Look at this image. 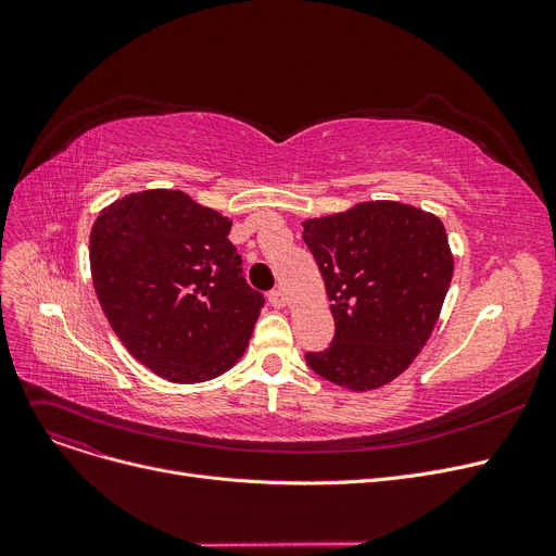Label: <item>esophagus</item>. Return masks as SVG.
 Returning <instances> with one entry per match:
<instances>
[{
  "label": "esophagus",
  "instance_id": "obj_1",
  "mask_svg": "<svg viewBox=\"0 0 556 556\" xmlns=\"http://www.w3.org/2000/svg\"><path fill=\"white\" fill-rule=\"evenodd\" d=\"M268 302L275 306V308H283L286 306V293H283V290L281 288H277V290H273V293L268 295Z\"/></svg>",
  "mask_w": 556,
  "mask_h": 556
}]
</instances>
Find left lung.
<instances>
[{
    "label": "left lung",
    "mask_w": 556,
    "mask_h": 556,
    "mask_svg": "<svg viewBox=\"0 0 556 556\" xmlns=\"http://www.w3.org/2000/svg\"><path fill=\"white\" fill-rule=\"evenodd\" d=\"M323 273L336 336L306 365L352 392L392 383L419 356L453 279L444 223L394 200L302 223Z\"/></svg>",
    "instance_id": "obj_1"
}]
</instances>
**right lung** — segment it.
I'll return each instance as SVG.
<instances>
[{
    "label": "right lung",
    "mask_w": 556,
    "mask_h": 556,
    "mask_svg": "<svg viewBox=\"0 0 556 556\" xmlns=\"http://www.w3.org/2000/svg\"><path fill=\"white\" fill-rule=\"evenodd\" d=\"M231 220L185 191L101 210L90 233L99 304L128 352L170 383H202L245 354L263 295L245 283Z\"/></svg>",
    "instance_id": "obj_1"
}]
</instances>
